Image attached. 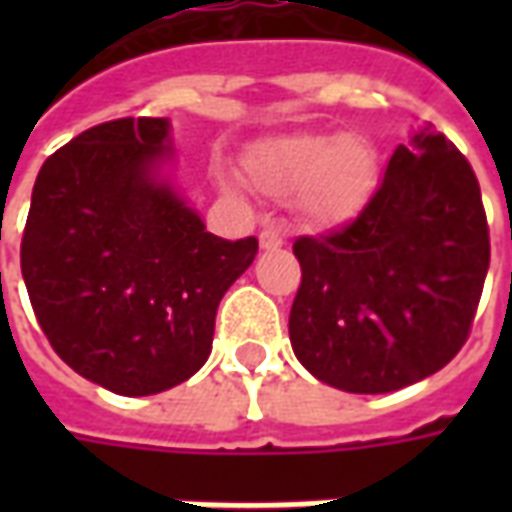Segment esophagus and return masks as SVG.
I'll return each instance as SVG.
<instances>
[{
    "mask_svg": "<svg viewBox=\"0 0 512 512\" xmlns=\"http://www.w3.org/2000/svg\"><path fill=\"white\" fill-rule=\"evenodd\" d=\"M285 244V238L279 233L277 227H266L263 233H260V246L263 249H279V246Z\"/></svg>",
    "mask_w": 512,
    "mask_h": 512,
    "instance_id": "34e87169",
    "label": "esophagus"
}]
</instances>
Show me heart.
Returning a JSON list of instances; mask_svg holds the SVG:
<instances>
[{"label":"heart","instance_id":"obj_1","mask_svg":"<svg viewBox=\"0 0 512 512\" xmlns=\"http://www.w3.org/2000/svg\"><path fill=\"white\" fill-rule=\"evenodd\" d=\"M244 169L260 194L274 200L296 194L307 224L337 227L351 222L370 200L378 158L359 136L293 134L252 147Z\"/></svg>","mask_w":512,"mask_h":512}]
</instances>
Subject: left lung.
Masks as SVG:
<instances>
[{
	"instance_id": "left-lung-1",
	"label": "left lung",
	"mask_w": 512,
	"mask_h": 512,
	"mask_svg": "<svg viewBox=\"0 0 512 512\" xmlns=\"http://www.w3.org/2000/svg\"><path fill=\"white\" fill-rule=\"evenodd\" d=\"M293 354L323 384L395 392L450 362L472 332L491 241L472 164L422 128L397 145L356 219L293 244Z\"/></svg>"
}]
</instances>
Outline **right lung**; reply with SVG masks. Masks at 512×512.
I'll use <instances>...</instances> for the list:
<instances>
[{"instance_id": "obj_1", "label": "right lung", "mask_w": 512, "mask_h": 512, "mask_svg": "<svg viewBox=\"0 0 512 512\" xmlns=\"http://www.w3.org/2000/svg\"><path fill=\"white\" fill-rule=\"evenodd\" d=\"M164 117L73 136L35 180L21 274L62 362L126 397L183 384L211 354L216 307L257 238L224 241L158 178Z\"/></svg>"}]
</instances>
